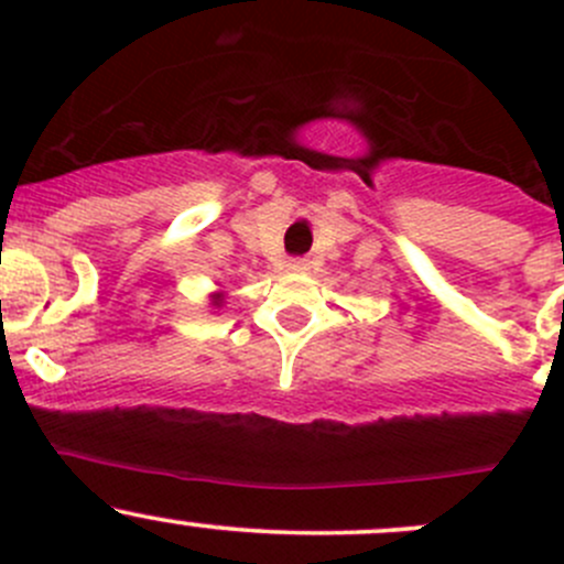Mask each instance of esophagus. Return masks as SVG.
<instances>
[{
  "instance_id": "esophagus-1",
  "label": "esophagus",
  "mask_w": 564,
  "mask_h": 564,
  "mask_svg": "<svg viewBox=\"0 0 564 564\" xmlns=\"http://www.w3.org/2000/svg\"><path fill=\"white\" fill-rule=\"evenodd\" d=\"M308 267H311V261L303 259V256H297V259L289 261V270H294V272H305Z\"/></svg>"
}]
</instances>
